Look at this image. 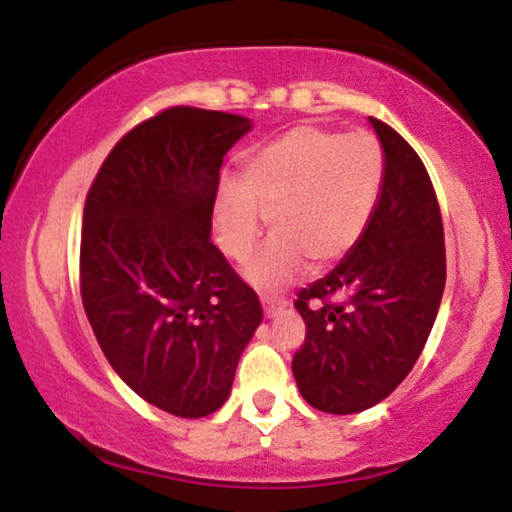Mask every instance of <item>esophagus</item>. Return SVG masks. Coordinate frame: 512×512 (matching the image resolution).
I'll return each mask as SVG.
<instances>
[{
    "label": "esophagus",
    "mask_w": 512,
    "mask_h": 512,
    "mask_svg": "<svg viewBox=\"0 0 512 512\" xmlns=\"http://www.w3.org/2000/svg\"><path fill=\"white\" fill-rule=\"evenodd\" d=\"M262 307H264V315L276 317L283 307H286V300L274 298V295H262Z\"/></svg>",
    "instance_id": "obj_1"
}]
</instances>
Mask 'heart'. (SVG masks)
I'll list each match as a JSON object with an SVG mask.
<instances>
[{
    "label": "heart",
    "instance_id": "obj_1",
    "mask_svg": "<svg viewBox=\"0 0 512 512\" xmlns=\"http://www.w3.org/2000/svg\"><path fill=\"white\" fill-rule=\"evenodd\" d=\"M384 178L386 152L374 133L295 126L250 159L243 190L221 193V248L231 260H248L264 233V213L276 238L250 262L255 286H283L305 262L331 267L367 231Z\"/></svg>",
    "mask_w": 512,
    "mask_h": 512
}]
</instances>
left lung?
Masks as SVG:
<instances>
[{"label":"left lung","instance_id":"8db88e82","mask_svg":"<svg viewBox=\"0 0 512 512\" xmlns=\"http://www.w3.org/2000/svg\"><path fill=\"white\" fill-rule=\"evenodd\" d=\"M372 121L386 178L367 231L341 264L295 300L305 341L293 377L312 408L350 415L377 405L420 357L446 286L443 221L420 155Z\"/></svg>","mask_w":512,"mask_h":512}]
</instances>
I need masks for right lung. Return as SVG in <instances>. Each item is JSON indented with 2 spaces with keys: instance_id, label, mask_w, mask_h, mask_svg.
Segmentation results:
<instances>
[{
  "instance_id": "right-lung-1",
  "label": "right lung",
  "mask_w": 512,
  "mask_h": 512,
  "mask_svg": "<svg viewBox=\"0 0 512 512\" xmlns=\"http://www.w3.org/2000/svg\"><path fill=\"white\" fill-rule=\"evenodd\" d=\"M248 131L236 114L164 109L112 147L85 197V315L114 372L176 417L224 405L262 322L257 293L209 240L221 162Z\"/></svg>"
}]
</instances>
